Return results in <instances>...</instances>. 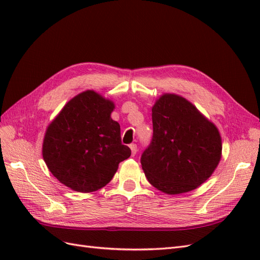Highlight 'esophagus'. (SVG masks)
Listing matches in <instances>:
<instances>
[{
    "mask_svg": "<svg viewBox=\"0 0 260 260\" xmlns=\"http://www.w3.org/2000/svg\"><path fill=\"white\" fill-rule=\"evenodd\" d=\"M130 149H131V154L132 156H135L138 152V147H137V144H130Z\"/></svg>",
    "mask_w": 260,
    "mask_h": 260,
    "instance_id": "obj_1",
    "label": "esophagus"
}]
</instances>
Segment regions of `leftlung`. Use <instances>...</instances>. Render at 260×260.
I'll use <instances>...</instances> for the list:
<instances>
[{
    "label": "left lung",
    "instance_id": "1",
    "mask_svg": "<svg viewBox=\"0 0 260 260\" xmlns=\"http://www.w3.org/2000/svg\"><path fill=\"white\" fill-rule=\"evenodd\" d=\"M152 120V142L141 156L148 182L169 195L195 190L221 159L218 128L191 102L171 93L156 100Z\"/></svg>",
    "mask_w": 260,
    "mask_h": 260
}]
</instances>
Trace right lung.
Here are the masks:
<instances>
[{
	"instance_id": "1",
	"label": "right lung",
	"mask_w": 260,
	"mask_h": 260,
	"mask_svg": "<svg viewBox=\"0 0 260 260\" xmlns=\"http://www.w3.org/2000/svg\"><path fill=\"white\" fill-rule=\"evenodd\" d=\"M114 102L93 90L78 94L46 128L43 159L60 183L81 193L105 186L131 155L112 119Z\"/></svg>"
}]
</instances>
